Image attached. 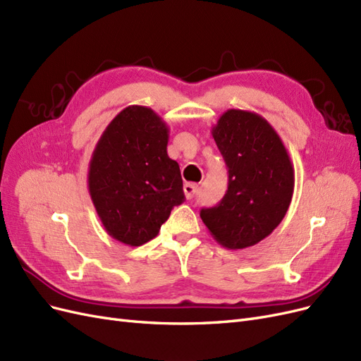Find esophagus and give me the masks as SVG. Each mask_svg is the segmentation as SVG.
Masks as SVG:
<instances>
[{
	"label": "esophagus",
	"mask_w": 361,
	"mask_h": 361,
	"mask_svg": "<svg viewBox=\"0 0 361 361\" xmlns=\"http://www.w3.org/2000/svg\"><path fill=\"white\" fill-rule=\"evenodd\" d=\"M197 185L195 183H191V182H187L183 185V192H185V197L187 199H192L194 197V194L197 192Z\"/></svg>",
	"instance_id": "obj_1"
}]
</instances>
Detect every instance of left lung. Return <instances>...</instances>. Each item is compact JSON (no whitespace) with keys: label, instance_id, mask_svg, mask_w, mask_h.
<instances>
[{"label":"left lung","instance_id":"obj_1","mask_svg":"<svg viewBox=\"0 0 361 361\" xmlns=\"http://www.w3.org/2000/svg\"><path fill=\"white\" fill-rule=\"evenodd\" d=\"M212 137L228 169V185L221 202L203 207L200 216L218 244L247 248L285 218L293 194V166L274 128L256 113L227 110Z\"/></svg>","mask_w":361,"mask_h":361}]
</instances>
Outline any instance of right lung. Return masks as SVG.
<instances>
[{
    "instance_id": "right-lung-1",
    "label": "right lung",
    "mask_w": 361,
    "mask_h": 361,
    "mask_svg": "<svg viewBox=\"0 0 361 361\" xmlns=\"http://www.w3.org/2000/svg\"><path fill=\"white\" fill-rule=\"evenodd\" d=\"M169 126L130 105L105 128L89 164V192L106 233L130 247L154 239L185 200L179 164L167 155Z\"/></svg>"
}]
</instances>
